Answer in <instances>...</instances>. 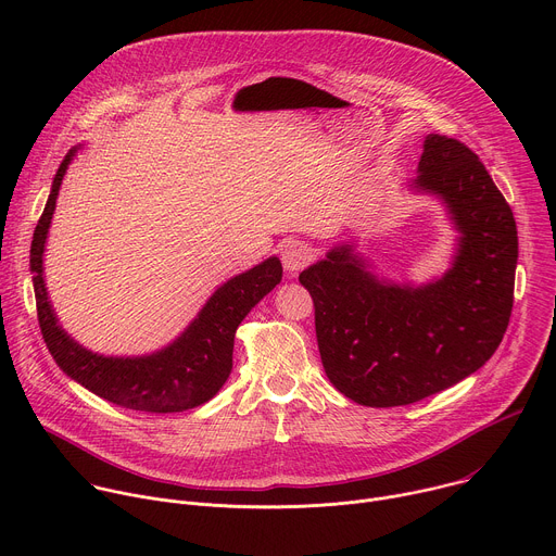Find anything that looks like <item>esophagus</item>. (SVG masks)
I'll return each instance as SVG.
<instances>
[{
	"label": "esophagus",
	"mask_w": 556,
	"mask_h": 556,
	"mask_svg": "<svg viewBox=\"0 0 556 556\" xmlns=\"http://www.w3.org/2000/svg\"><path fill=\"white\" fill-rule=\"evenodd\" d=\"M314 260V249L305 242H288L281 251V262H283V268L294 275L299 273L301 268H305L309 262Z\"/></svg>",
	"instance_id": "esophagus-1"
}]
</instances>
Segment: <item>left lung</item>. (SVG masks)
<instances>
[{"label": "left lung", "instance_id": "left-lung-1", "mask_svg": "<svg viewBox=\"0 0 556 556\" xmlns=\"http://www.w3.org/2000/svg\"><path fill=\"white\" fill-rule=\"evenodd\" d=\"M416 189L438 195L459 230L442 279L412 288L376 279L352 247L299 275L330 382L365 407H401L453 387L500 348L513 312L517 224L464 142L429 134Z\"/></svg>", "mask_w": 556, "mask_h": 556}]
</instances>
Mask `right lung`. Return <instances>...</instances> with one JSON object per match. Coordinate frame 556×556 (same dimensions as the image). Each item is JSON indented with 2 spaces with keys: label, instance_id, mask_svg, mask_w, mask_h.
Instances as JSON below:
<instances>
[{
  "label": "right lung",
  "instance_id": "right-lung-1",
  "mask_svg": "<svg viewBox=\"0 0 556 556\" xmlns=\"http://www.w3.org/2000/svg\"><path fill=\"white\" fill-rule=\"evenodd\" d=\"M76 147L56 169L52 191L33 235L30 270L37 299V319L43 341L56 365L101 399L149 414H174L204 405L222 389L232 369L235 330L244 316L281 281L277 257L228 279L219 286L198 319L165 350L151 356H99L72 341L56 324L43 283V247L56 195Z\"/></svg>",
  "mask_w": 556,
  "mask_h": 556
}]
</instances>
